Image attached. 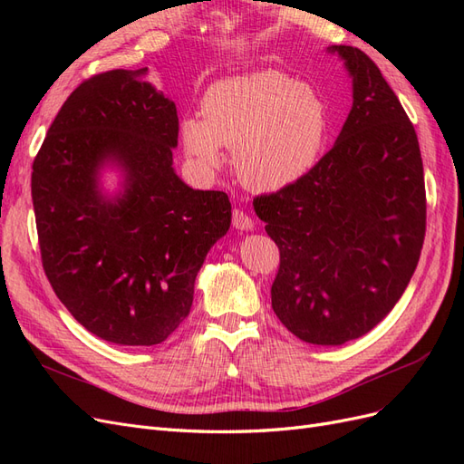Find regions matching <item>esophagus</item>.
Returning <instances> with one entry per match:
<instances>
[{"label":"esophagus","mask_w":464,"mask_h":464,"mask_svg":"<svg viewBox=\"0 0 464 464\" xmlns=\"http://www.w3.org/2000/svg\"><path fill=\"white\" fill-rule=\"evenodd\" d=\"M232 224L237 230H251L254 228V218H251L247 213H244V208H234Z\"/></svg>","instance_id":"34e87169"}]
</instances>
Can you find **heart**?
Returning <instances> with one entry per match:
<instances>
[{"mask_svg": "<svg viewBox=\"0 0 464 464\" xmlns=\"http://www.w3.org/2000/svg\"><path fill=\"white\" fill-rule=\"evenodd\" d=\"M203 120L181 123L191 159L207 170L234 149L244 184L280 189L305 176L319 159L329 128L321 94L280 72H259L215 82L203 98Z\"/></svg>", "mask_w": 464, "mask_h": 464, "instance_id": "heart-1", "label": "heart"}]
</instances>
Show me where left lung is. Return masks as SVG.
<instances>
[{"mask_svg": "<svg viewBox=\"0 0 464 464\" xmlns=\"http://www.w3.org/2000/svg\"><path fill=\"white\" fill-rule=\"evenodd\" d=\"M354 79L353 110L310 172L254 208L280 251L273 310L300 341L360 339L399 302L426 236L414 125L368 53L331 46Z\"/></svg>", "mask_w": 464, "mask_h": 464, "instance_id": "left-lung-1", "label": "left lung"}]
</instances>
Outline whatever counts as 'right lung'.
I'll return each instance as SVG.
<instances>
[{
    "label": "right lung",
    "mask_w": 464,
    "mask_h": 464,
    "mask_svg": "<svg viewBox=\"0 0 464 464\" xmlns=\"http://www.w3.org/2000/svg\"><path fill=\"white\" fill-rule=\"evenodd\" d=\"M111 69L67 96L33 162V205L44 273L82 327L123 346L164 343L189 315L207 251L228 232L224 191L191 189L172 168L178 110L145 81ZM116 160L114 202L97 170Z\"/></svg>",
    "instance_id": "obj_1"
}]
</instances>
